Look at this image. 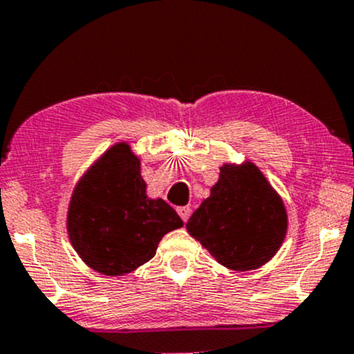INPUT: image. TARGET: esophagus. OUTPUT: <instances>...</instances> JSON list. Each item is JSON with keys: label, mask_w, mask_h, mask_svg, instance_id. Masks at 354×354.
I'll return each instance as SVG.
<instances>
[{"label": "esophagus", "mask_w": 354, "mask_h": 354, "mask_svg": "<svg viewBox=\"0 0 354 354\" xmlns=\"http://www.w3.org/2000/svg\"><path fill=\"white\" fill-rule=\"evenodd\" d=\"M178 211V214H180V216H181V219H183V221H188V218L191 216V208H189V206H180V208H178L176 209Z\"/></svg>", "instance_id": "1"}]
</instances>
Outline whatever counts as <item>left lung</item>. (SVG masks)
I'll return each instance as SVG.
<instances>
[{"instance_id":"obj_1","label":"left lung","mask_w":354,"mask_h":354,"mask_svg":"<svg viewBox=\"0 0 354 354\" xmlns=\"http://www.w3.org/2000/svg\"><path fill=\"white\" fill-rule=\"evenodd\" d=\"M186 230L228 270L266 265L288 231L283 198L251 160L225 163L209 196L191 214Z\"/></svg>"}]
</instances>
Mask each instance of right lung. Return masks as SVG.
Returning a JSON list of instances; mask_svg holds the SVG:
<instances>
[{
    "mask_svg": "<svg viewBox=\"0 0 354 354\" xmlns=\"http://www.w3.org/2000/svg\"><path fill=\"white\" fill-rule=\"evenodd\" d=\"M183 219L161 198H149L141 160L128 141L104 151L76 183L66 214L73 248L104 276L131 273L156 254Z\"/></svg>",
    "mask_w": 354,
    "mask_h": 354,
    "instance_id": "add662e5",
    "label": "right lung"
}]
</instances>
